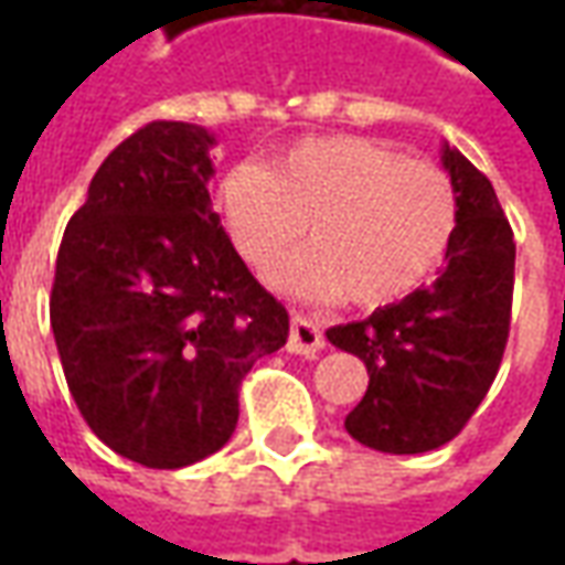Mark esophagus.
I'll use <instances>...</instances> for the list:
<instances>
[{
    "label": "esophagus",
    "instance_id": "34e87169",
    "mask_svg": "<svg viewBox=\"0 0 565 565\" xmlns=\"http://www.w3.org/2000/svg\"><path fill=\"white\" fill-rule=\"evenodd\" d=\"M320 348H323V332H320L318 320L306 318V315H294L290 335H287V351L290 354L315 356Z\"/></svg>",
    "mask_w": 565,
    "mask_h": 565
}]
</instances>
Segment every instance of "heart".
Listing matches in <instances>:
<instances>
[{
    "label": "heart",
    "instance_id": "heart-1",
    "mask_svg": "<svg viewBox=\"0 0 565 565\" xmlns=\"http://www.w3.org/2000/svg\"><path fill=\"white\" fill-rule=\"evenodd\" d=\"M223 230L247 266L306 299L387 306L441 266L457 230V190L438 166L354 136L302 139L266 166L242 162L214 190Z\"/></svg>",
    "mask_w": 565,
    "mask_h": 565
}]
</instances>
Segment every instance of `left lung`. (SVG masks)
<instances>
[{"mask_svg": "<svg viewBox=\"0 0 565 565\" xmlns=\"http://www.w3.org/2000/svg\"><path fill=\"white\" fill-rule=\"evenodd\" d=\"M441 166L457 190L445 269L366 320L327 330L369 372L366 396L344 417V429L384 454H424L457 436L490 391L509 342L511 226L493 184L448 141Z\"/></svg>", "mask_w": 565, "mask_h": 565, "instance_id": "left-lung-1", "label": "left lung"}]
</instances>
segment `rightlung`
<instances>
[{
	"label": "right lung",
	"instance_id": "add662e5",
	"mask_svg": "<svg viewBox=\"0 0 565 565\" xmlns=\"http://www.w3.org/2000/svg\"><path fill=\"white\" fill-rule=\"evenodd\" d=\"M214 132L157 120L120 141L66 226L51 330L72 399L108 448L148 469L221 450L238 384L287 342V308L211 209Z\"/></svg>",
	"mask_w": 565,
	"mask_h": 565
}]
</instances>
